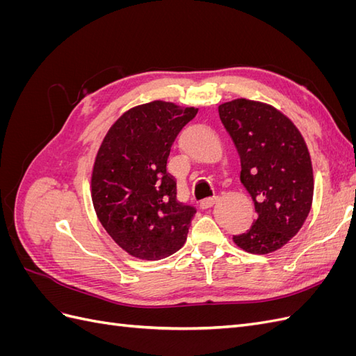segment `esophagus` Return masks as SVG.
I'll list each match as a JSON object with an SVG mask.
<instances>
[{
	"label": "esophagus",
	"mask_w": 356,
	"mask_h": 356,
	"mask_svg": "<svg viewBox=\"0 0 356 356\" xmlns=\"http://www.w3.org/2000/svg\"><path fill=\"white\" fill-rule=\"evenodd\" d=\"M217 200H218V197H209V199H203V200L200 202V208H202V209H208V208L213 207L215 202H217Z\"/></svg>",
	"instance_id": "1"
}]
</instances>
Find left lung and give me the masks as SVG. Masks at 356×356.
<instances>
[{"mask_svg":"<svg viewBox=\"0 0 356 356\" xmlns=\"http://www.w3.org/2000/svg\"><path fill=\"white\" fill-rule=\"evenodd\" d=\"M241 157V181L257 220L233 242L251 254L281 250L303 227L314 200V169L303 135L275 106L239 98L218 106Z\"/></svg>","mask_w":356,"mask_h":356,"instance_id":"1","label":"left lung"}]
</instances>
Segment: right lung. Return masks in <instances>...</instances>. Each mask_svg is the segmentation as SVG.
I'll return each mask as SVG.
<instances>
[{"label": "right lung", "instance_id": "1", "mask_svg": "<svg viewBox=\"0 0 356 356\" xmlns=\"http://www.w3.org/2000/svg\"><path fill=\"white\" fill-rule=\"evenodd\" d=\"M195 108L153 101L127 110L108 129L92 169V202L113 241L156 261L181 250L196 209L177 200L166 170L170 147Z\"/></svg>", "mask_w": 356, "mask_h": 356}]
</instances>
